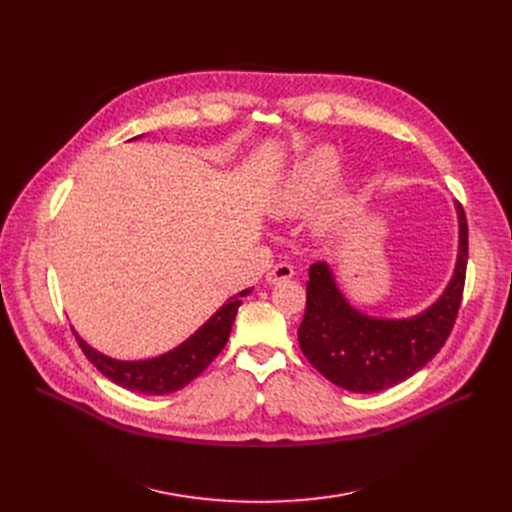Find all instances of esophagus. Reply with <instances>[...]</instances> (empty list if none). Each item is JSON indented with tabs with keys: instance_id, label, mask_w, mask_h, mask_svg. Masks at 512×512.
<instances>
[{
	"instance_id": "obj_1",
	"label": "esophagus",
	"mask_w": 512,
	"mask_h": 512,
	"mask_svg": "<svg viewBox=\"0 0 512 512\" xmlns=\"http://www.w3.org/2000/svg\"><path fill=\"white\" fill-rule=\"evenodd\" d=\"M294 276V267L290 263H278L272 267V272L267 274V282L278 284L282 280H290Z\"/></svg>"
}]
</instances>
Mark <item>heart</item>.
Instances as JSON below:
<instances>
[{
	"label": "heart",
	"instance_id": "1",
	"mask_svg": "<svg viewBox=\"0 0 512 512\" xmlns=\"http://www.w3.org/2000/svg\"><path fill=\"white\" fill-rule=\"evenodd\" d=\"M336 164L338 155L332 147H317L299 159L274 191L270 201L272 213L280 215V218H290V215H299L309 209L328 188L334 178ZM348 203H351V186L344 182L334 186V191L315 215L317 230H332L340 222Z\"/></svg>",
	"mask_w": 512,
	"mask_h": 512
}]
</instances>
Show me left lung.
<instances>
[{"label": "left lung", "mask_w": 512, "mask_h": 512, "mask_svg": "<svg viewBox=\"0 0 512 512\" xmlns=\"http://www.w3.org/2000/svg\"><path fill=\"white\" fill-rule=\"evenodd\" d=\"M456 213L459 257L452 280L442 297L415 317H369L348 305L328 263L309 267L299 344L324 378L351 392H382L409 380L438 355L459 313L467 274L469 230L461 203H456Z\"/></svg>", "instance_id": "obj_1"}]
</instances>
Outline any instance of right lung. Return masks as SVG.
<instances>
[{"instance_id":"1","label":"right lung","mask_w":512,"mask_h":512,"mask_svg":"<svg viewBox=\"0 0 512 512\" xmlns=\"http://www.w3.org/2000/svg\"><path fill=\"white\" fill-rule=\"evenodd\" d=\"M139 139V137H134ZM251 288L238 292L236 297L228 299L226 305H222L218 311H215L205 324L176 346L174 351L147 359V361H116L97 353L95 348H91L83 338H80L74 328V338L78 346L83 348V353L87 359L105 375L107 380H112L114 384L132 390V392H143V394H172L186 384H191L199 373L207 369V365L220 355L222 348L228 342L232 324L236 311L240 307V299L247 297Z\"/></svg>"}]
</instances>
